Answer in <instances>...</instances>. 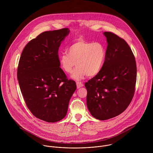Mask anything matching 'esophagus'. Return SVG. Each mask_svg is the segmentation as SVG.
<instances>
[{
  "instance_id": "esophagus-1",
  "label": "esophagus",
  "mask_w": 153,
  "mask_h": 153,
  "mask_svg": "<svg viewBox=\"0 0 153 153\" xmlns=\"http://www.w3.org/2000/svg\"><path fill=\"white\" fill-rule=\"evenodd\" d=\"M76 86H77V88H79L82 87L84 86V84L81 82H77Z\"/></svg>"
}]
</instances>
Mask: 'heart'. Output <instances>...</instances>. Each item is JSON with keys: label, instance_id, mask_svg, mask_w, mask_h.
<instances>
[{"label": "heart", "instance_id": "b5f03b06", "mask_svg": "<svg viewBox=\"0 0 153 153\" xmlns=\"http://www.w3.org/2000/svg\"><path fill=\"white\" fill-rule=\"evenodd\" d=\"M105 55L104 44L79 38L69 47L68 53L59 56V63L67 74H71L75 65L78 66L73 72L72 78L80 80L87 75L91 77L97 75L103 65Z\"/></svg>", "mask_w": 153, "mask_h": 153}]
</instances>
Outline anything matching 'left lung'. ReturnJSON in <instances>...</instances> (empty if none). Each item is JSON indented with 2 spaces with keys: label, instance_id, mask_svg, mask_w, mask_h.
Segmentation results:
<instances>
[{
  "label": "left lung",
  "instance_id": "1",
  "mask_svg": "<svg viewBox=\"0 0 153 153\" xmlns=\"http://www.w3.org/2000/svg\"><path fill=\"white\" fill-rule=\"evenodd\" d=\"M108 46L99 73L85 83L87 104L96 119L105 120L123 112L134 95L137 66L130 47L124 39L105 32Z\"/></svg>",
  "mask_w": 153,
  "mask_h": 153
}]
</instances>
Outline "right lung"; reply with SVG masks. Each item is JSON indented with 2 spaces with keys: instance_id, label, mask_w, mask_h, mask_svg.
Listing matches in <instances>:
<instances>
[{
  "instance_id": "right-lung-1",
  "label": "right lung",
  "mask_w": 153,
  "mask_h": 153,
  "mask_svg": "<svg viewBox=\"0 0 153 153\" xmlns=\"http://www.w3.org/2000/svg\"><path fill=\"white\" fill-rule=\"evenodd\" d=\"M68 28L46 31L24 48L17 77L28 109L36 118L48 123L62 120L69 100L76 89L59 63L58 49L69 34Z\"/></svg>"
}]
</instances>
